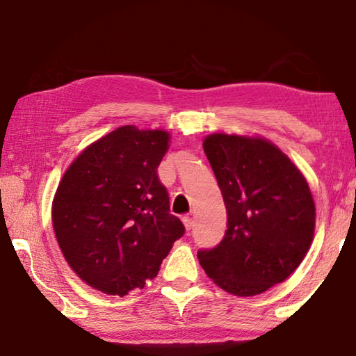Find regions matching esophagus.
<instances>
[{"label": "esophagus", "mask_w": 356, "mask_h": 356, "mask_svg": "<svg viewBox=\"0 0 356 356\" xmlns=\"http://www.w3.org/2000/svg\"><path fill=\"white\" fill-rule=\"evenodd\" d=\"M182 221H184V225H185V229H186V231H191V229H193V225H195V222H193V220H191V216H184Z\"/></svg>", "instance_id": "obj_1"}]
</instances>
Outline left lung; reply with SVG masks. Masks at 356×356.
<instances>
[{
  "label": "left lung",
  "instance_id": "1",
  "mask_svg": "<svg viewBox=\"0 0 356 356\" xmlns=\"http://www.w3.org/2000/svg\"><path fill=\"white\" fill-rule=\"evenodd\" d=\"M227 212L221 242L197 257L216 286L238 297L262 293L292 275L316 226L309 185L264 138L213 134L204 140Z\"/></svg>",
  "mask_w": 356,
  "mask_h": 356
}]
</instances>
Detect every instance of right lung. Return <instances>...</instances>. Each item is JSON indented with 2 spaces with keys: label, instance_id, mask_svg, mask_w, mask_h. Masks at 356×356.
<instances>
[{
  "label": "right lung",
  "instance_id": "add662e5",
  "mask_svg": "<svg viewBox=\"0 0 356 356\" xmlns=\"http://www.w3.org/2000/svg\"><path fill=\"white\" fill-rule=\"evenodd\" d=\"M168 143L165 130L124 125L84 149L59 182L51 212L59 248L100 292L143 289L185 234L156 174Z\"/></svg>",
  "mask_w": 356,
  "mask_h": 356
}]
</instances>
